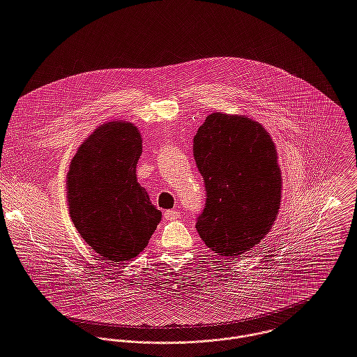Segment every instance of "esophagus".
Wrapping results in <instances>:
<instances>
[{
  "mask_svg": "<svg viewBox=\"0 0 357 357\" xmlns=\"http://www.w3.org/2000/svg\"><path fill=\"white\" fill-rule=\"evenodd\" d=\"M163 216H165L166 220H176V219L180 218V212H177V211H166L163 213Z\"/></svg>",
  "mask_w": 357,
  "mask_h": 357,
  "instance_id": "34e87169",
  "label": "esophagus"
}]
</instances>
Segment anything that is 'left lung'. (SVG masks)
Masks as SVG:
<instances>
[{"instance_id": "left-lung-1", "label": "left lung", "mask_w": 357, "mask_h": 357, "mask_svg": "<svg viewBox=\"0 0 357 357\" xmlns=\"http://www.w3.org/2000/svg\"><path fill=\"white\" fill-rule=\"evenodd\" d=\"M194 159L206 190L199 237L223 257L243 255L270 231L280 209L273 139L257 121L216 112L195 134Z\"/></svg>"}]
</instances>
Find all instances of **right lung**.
<instances>
[{"mask_svg": "<svg viewBox=\"0 0 357 357\" xmlns=\"http://www.w3.org/2000/svg\"><path fill=\"white\" fill-rule=\"evenodd\" d=\"M141 152L137 127L111 121L80 145L69 167L72 222L91 249L107 260L135 257L162 220V212L137 181Z\"/></svg>", "mask_w": 357, "mask_h": 357, "instance_id": "obj_1", "label": "right lung"}]
</instances>
